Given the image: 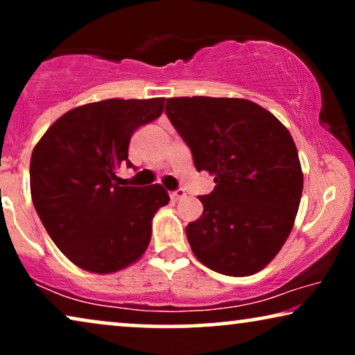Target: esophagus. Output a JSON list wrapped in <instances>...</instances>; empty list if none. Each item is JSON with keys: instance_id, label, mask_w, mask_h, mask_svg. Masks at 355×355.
I'll return each mask as SVG.
<instances>
[{"instance_id": "obj_1", "label": "esophagus", "mask_w": 355, "mask_h": 355, "mask_svg": "<svg viewBox=\"0 0 355 355\" xmlns=\"http://www.w3.org/2000/svg\"><path fill=\"white\" fill-rule=\"evenodd\" d=\"M184 197H186V191H184V189H176V191L171 192V200L173 202L182 200Z\"/></svg>"}]
</instances>
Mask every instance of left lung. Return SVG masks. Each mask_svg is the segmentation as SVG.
<instances>
[{
	"instance_id": "8db88e82",
	"label": "left lung",
	"mask_w": 355,
	"mask_h": 355,
	"mask_svg": "<svg viewBox=\"0 0 355 355\" xmlns=\"http://www.w3.org/2000/svg\"><path fill=\"white\" fill-rule=\"evenodd\" d=\"M164 113L191 148L197 171L215 176L203 213L186 227L193 255L227 276L265 268L288 239L304 187L289 130L244 98L178 96Z\"/></svg>"
}]
</instances>
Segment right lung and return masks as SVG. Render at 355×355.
Here are the masks:
<instances>
[{"instance_id":"obj_1","label":"right lung","mask_w":355,"mask_h":355,"mask_svg":"<svg viewBox=\"0 0 355 355\" xmlns=\"http://www.w3.org/2000/svg\"><path fill=\"white\" fill-rule=\"evenodd\" d=\"M164 98H111L74 108L55 121L31 158L33 207L53 242L72 263L114 273L137 261L152 220L169 196L159 184L119 186L140 125L159 118Z\"/></svg>"}]
</instances>
